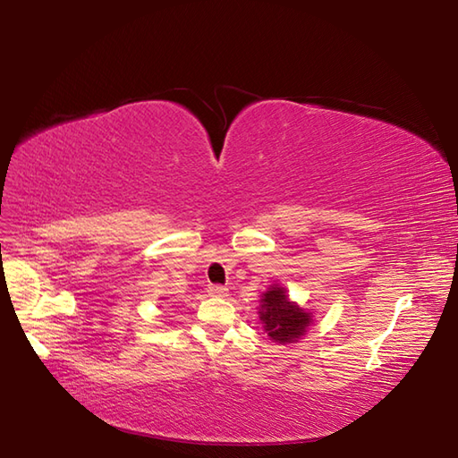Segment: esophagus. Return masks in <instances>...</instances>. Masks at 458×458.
<instances>
[{"mask_svg":"<svg viewBox=\"0 0 458 458\" xmlns=\"http://www.w3.org/2000/svg\"><path fill=\"white\" fill-rule=\"evenodd\" d=\"M208 294L214 298H225L229 294V290L221 284H212V286H208Z\"/></svg>","mask_w":458,"mask_h":458,"instance_id":"1","label":"esophagus"}]
</instances>
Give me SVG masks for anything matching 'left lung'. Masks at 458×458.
<instances>
[{
	"mask_svg": "<svg viewBox=\"0 0 458 458\" xmlns=\"http://www.w3.org/2000/svg\"><path fill=\"white\" fill-rule=\"evenodd\" d=\"M259 321L267 336L276 344H296L313 325V311L300 308L288 298L286 288L271 284L259 300Z\"/></svg>",
	"mask_w": 458,
	"mask_h": 458,
	"instance_id": "left-lung-1",
	"label": "left lung"
}]
</instances>
